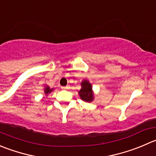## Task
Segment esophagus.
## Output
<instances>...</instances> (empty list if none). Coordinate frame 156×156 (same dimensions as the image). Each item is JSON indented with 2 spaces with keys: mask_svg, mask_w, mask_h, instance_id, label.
Segmentation results:
<instances>
[{
  "mask_svg": "<svg viewBox=\"0 0 156 156\" xmlns=\"http://www.w3.org/2000/svg\"><path fill=\"white\" fill-rule=\"evenodd\" d=\"M62 90H67V89L69 88V86H65V87H61Z\"/></svg>",
  "mask_w": 156,
  "mask_h": 156,
  "instance_id": "obj_1",
  "label": "esophagus"
}]
</instances>
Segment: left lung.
Wrapping results in <instances>:
<instances>
[{
  "label": "left lung",
  "mask_w": 156,
  "mask_h": 156,
  "mask_svg": "<svg viewBox=\"0 0 156 156\" xmlns=\"http://www.w3.org/2000/svg\"><path fill=\"white\" fill-rule=\"evenodd\" d=\"M79 95L83 101L87 102H90L93 101L94 94L92 92L91 84L86 80L81 83V89L79 91Z\"/></svg>",
  "instance_id": "1"
}]
</instances>
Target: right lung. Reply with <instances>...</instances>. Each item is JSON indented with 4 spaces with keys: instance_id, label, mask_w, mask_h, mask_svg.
<instances>
[{
    "instance_id": "1",
    "label": "right lung",
    "mask_w": 156,
    "mask_h": 156,
    "mask_svg": "<svg viewBox=\"0 0 156 156\" xmlns=\"http://www.w3.org/2000/svg\"><path fill=\"white\" fill-rule=\"evenodd\" d=\"M52 90V89H50L49 87H46V88L45 89V93H46V94H47L50 93Z\"/></svg>"
}]
</instances>
